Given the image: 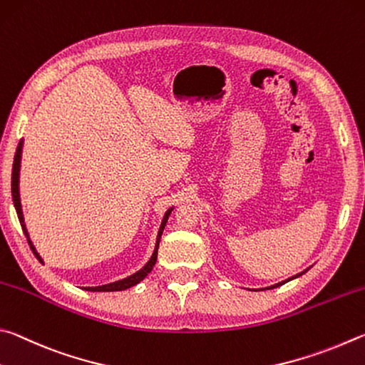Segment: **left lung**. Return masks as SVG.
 <instances>
[{"instance_id":"left-lung-1","label":"left lung","mask_w":365,"mask_h":365,"mask_svg":"<svg viewBox=\"0 0 365 365\" xmlns=\"http://www.w3.org/2000/svg\"><path fill=\"white\" fill-rule=\"evenodd\" d=\"M308 271V269H306ZM306 271H303V272H299V274H297V276H293V277H290V279H287V280H284V282H279V284H276V285H271V287H267V290H271V289H276V287H279V285H284L285 282H289V280H292V279H297V277H299L302 276V274H304Z\"/></svg>"}]
</instances>
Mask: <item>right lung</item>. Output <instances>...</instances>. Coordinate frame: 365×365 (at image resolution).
<instances>
[{
	"instance_id": "add662e5",
	"label": "right lung",
	"mask_w": 365,
	"mask_h": 365,
	"mask_svg": "<svg viewBox=\"0 0 365 365\" xmlns=\"http://www.w3.org/2000/svg\"><path fill=\"white\" fill-rule=\"evenodd\" d=\"M22 145H24V140L21 139L19 140V145L16 149V155H14V163H12V181H11V189H12V202H14V207H16V212H17V216H19V221H21V226H22V231L25 234V237H27L29 240V245L31 248V252H34L35 257L41 261L43 259L40 255H38L36 248L34 247V244H31L30 240V235H29V231L27 227H25V221H24V213H22V205H21V194H19V171H21V158H22ZM173 212V207L170 210H166V213L163 216L162 220V225H160V229H158V234H157V242H155V250H153L150 259L147 261V264L143 267V269H139L138 272H134L133 276L126 277V279H121V280H117V282H112V284H107V285H99V287H85V290L88 292H120V290H126L130 289V287L139 284L140 280H144L147 274H149L153 266H155V261H157V252H158V244H160V237H162L163 234V229L166 226V221H168V216L171 215Z\"/></svg>"
}]
</instances>
